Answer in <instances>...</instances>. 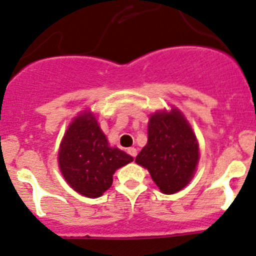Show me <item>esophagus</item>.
Returning a JSON list of instances; mask_svg holds the SVG:
<instances>
[{"instance_id": "esophagus-1", "label": "esophagus", "mask_w": 256, "mask_h": 256, "mask_svg": "<svg viewBox=\"0 0 256 256\" xmlns=\"http://www.w3.org/2000/svg\"><path fill=\"white\" fill-rule=\"evenodd\" d=\"M127 152H128L129 154H130L132 157H136V154H138V151H136V148H129Z\"/></svg>"}]
</instances>
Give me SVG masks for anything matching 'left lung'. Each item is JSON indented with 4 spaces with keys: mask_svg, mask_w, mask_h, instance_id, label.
<instances>
[{
    "mask_svg": "<svg viewBox=\"0 0 256 256\" xmlns=\"http://www.w3.org/2000/svg\"><path fill=\"white\" fill-rule=\"evenodd\" d=\"M198 160L196 136L178 108L151 114L148 144L139 152L136 162L148 169L163 194L182 190L194 178Z\"/></svg>",
    "mask_w": 256,
    "mask_h": 256,
    "instance_id": "8db88e82",
    "label": "left lung"
}]
</instances>
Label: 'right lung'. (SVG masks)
<instances>
[{"instance_id": "1", "label": "right lung", "mask_w": 256, "mask_h": 256, "mask_svg": "<svg viewBox=\"0 0 256 256\" xmlns=\"http://www.w3.org/2000/svg\"><path fill=\"white\" fill-rule=\"evenodd\" d=\"M133 160L124 151L108 145V138L90 111L74 117L60 144L58 163L66 182L86 197H100L112 185V175Z\"/></svg>"}]
</instances>
